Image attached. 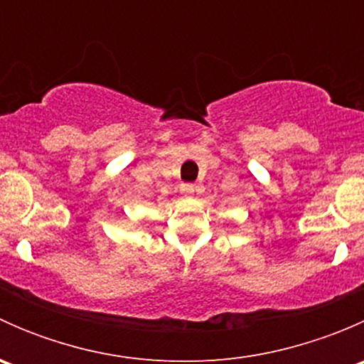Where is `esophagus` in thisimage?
<instances>
[{
    "label": "esophagus",
    "instance_id": "1",
    "mask_svg": "<svg viewBox=\"0 0 364 364\" xmlns=\"http://www.w3.org/2000/svg\"><path fill=\"white\" fill-rule=\"evenodd\" d=\"M193 192H196V186L190 185V183H186V185H181V193L186 197H192Z\"/></svg>",
    "mask_w": 364,
    "mask_h": 364
}]
</instances>
